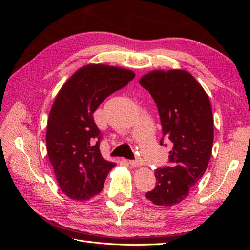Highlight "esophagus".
Returning <instances> with one entry per match:
<instances>
[{
    "label": "esophagus",
    "instance_id": "1",
    "mask_svg": "<svg viewBox=\"0 0 250 250\" xmlns=\"http://www.w3.org/2000/svg\"><path fill=\"white\" fill-rule=\"evenodd\" d=\"M129 165L133 168H137V167H141V166L144 165V162L142 160H137V161H130Z\"/></svg>",
    "mask_w": 250,
    "mask_h": 250
}]
</instances>
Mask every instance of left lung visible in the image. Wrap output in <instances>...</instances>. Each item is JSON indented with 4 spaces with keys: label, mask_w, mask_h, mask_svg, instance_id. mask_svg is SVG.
Here are the masks:
<instances>
[{
    "label": "left lung",
    "mask_w": 250,
    "mask_h": 250,
    "mask_svg": "<svg viewBox=\"0 0 250 250\" xmlns=\"http://www.w3.org/2000/svg\"><path fill=\"white\" fill-rule=\"evenodd\" d=\"M140 84L154 99L163 137L172 143L171 166L155 170L156 187L145 197L155 206L172 207L188 197L208 168L214 142L210 102L200 83L185 70L151 71Z\"/></svg>",
    "instance_id": "1"
}]
</instances>
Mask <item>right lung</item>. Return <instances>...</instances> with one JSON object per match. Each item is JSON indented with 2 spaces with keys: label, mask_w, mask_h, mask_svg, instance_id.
<instances>
[{
  "label": "right lung",
  "mask_w": 250,
  "mask_h": 250,
  "mask_svg": "<svg viewBox=\"0 0 250 250\" xmlns=\"http://www.w3.org/2000/svg\"><path fill=\"white\" fill-rule=\"evenodd\" d=\"M134 76L124 67L90 63L75 72L56 95L48 118L47 152L58 187L70 199L84 201L99 194L116 166L101 155L93 115Z\"/></svg>",
  "instance_id": "obj_1"
}]
</instances>
